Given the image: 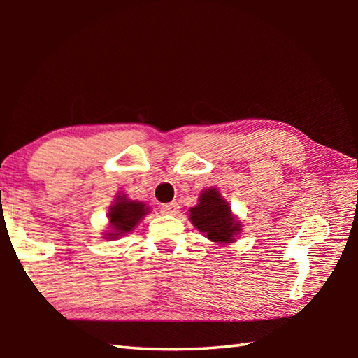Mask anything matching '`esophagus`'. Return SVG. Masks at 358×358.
Returning <instances> with one entry per match:
<instances>
[{
    "instance_id": "34e87169",
    "label": "esophagus",
    "mask_w": 358,
    "mask_h": 358,
    "mask_svg": "<svg viewBox=\"0 0 358 358\" xmlns=\"http://www.w3.org/2000/svg\"><path fill=\"white\" fill-rule=\"evenodd\" d=\"M161 213L162 215H178L180 213V207H178V203L177 202H171V203H166V205H162L161 207Z\"/></svg>"
}]
</instances>
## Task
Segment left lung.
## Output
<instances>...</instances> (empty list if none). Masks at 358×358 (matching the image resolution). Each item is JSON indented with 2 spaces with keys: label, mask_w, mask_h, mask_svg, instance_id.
I'll return each instance as SVG.
<instances>
[{
  "label": "left lung",
  "mask_w": 358,
  "mask_h": 358,
  "mask_svg": "<svg viewBox=\"0 0 358 358\" xmlns=\"http://www.w3.org/2000/svg\"><path fill=\"white\" fill-rule=\"evenodd\" d=\"M189 221L203 237L216 245H230L241 234V222L217 187L203 189L196 207L189 208Z\"/></svg>",
  "instance_id": "8db88e82"
}]
</instances>
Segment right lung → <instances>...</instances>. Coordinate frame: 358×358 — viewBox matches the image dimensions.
Returning <instances> with one entry per match:
<instances>
[{
	"label": "right lung",
	"mask_w": 358,
	"mask_h": 358,
	"mask_svg": "<svg viewBox=\"0 0 358 358\" xmlns=\"http://www.w3.org/2000/svg\"><path fill=\"white\" fill-rule=\"evenodd\" d=\"M150 213V207L145 202L132 201L126 194L115 196L113 203L107 210L108 227L104 234L106 240H118L131 234L145 216Z\"/></svg>",
	"instance_id": "obj_1"
}]
</instances>
